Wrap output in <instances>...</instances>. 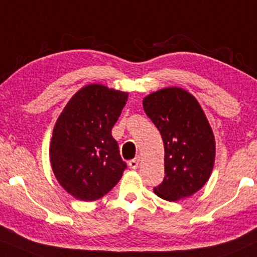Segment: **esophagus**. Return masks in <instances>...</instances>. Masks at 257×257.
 <instances>
[{"label":"esophagus","mask_w":257,"mask_h":257,"mask_svg":"<svg viewBox=\"0 0 257 257\" xmlns=\"http://www.w3.org/2000/svg\"><path fill=\"white\" fill-rule=\"evenodd\" d=\"M139 162H140V159H139V158H135V159L129 160V163H128L129 168H131V169H138Z\"/></svg>","instance_id":"obj_1"}]
</instances>
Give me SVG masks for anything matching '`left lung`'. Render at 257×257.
I'll return each mask as SVG.
<instances>
[{
    "mask_svg": "<svg viewBox=\"0 0 257 257\" xmlns=\"http://www.w3.org/2000/svg\"><path fill=\"white\" fill-rule=\"evenodd\" d=\"M148 118L163 138L165 177L154 193L166 201L195 194L214 165V135L200 104L178 87L160 89L142 101Z\"/></svg>",
    "mask_w": 257,
    "mask_h": 257,
    "instance_id": "left-lung-1",
    "label": "left lung"
}]
</instances>
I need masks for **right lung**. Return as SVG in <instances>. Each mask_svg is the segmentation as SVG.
I'll return each instance as SVG.
<instances>
[{"instance_id":"obj_1","label":"right lung","mask_w":257,"mask_h":257,"mask_svg":"<svg viewBox=\"0 0 257 257\" xmlns=\"http://www.w3.org/2000/svg\"><path fill=\"white\" fill-rule=\"evenodd\" d=\"M128 93L101 85L80 89L55 124L50 162L57 181L70 195L94 201L106 195L126 169L111 129Z\"/></svg>"}]
</instances>
